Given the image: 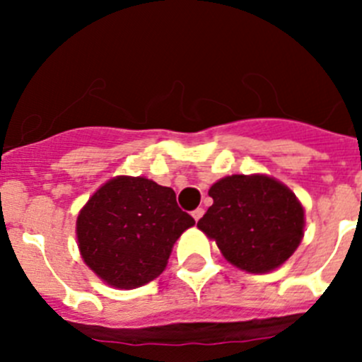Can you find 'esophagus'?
Listing matches in <instances>:
<instances>
[{
  "instance_id": "34e87169",
  "label": "esophagus",
  "mask_w": 362,
  "mask_h": 362,
  "mask_svg": "<svg viewBox=\"0 0 362 362\" xmlns=\"http://www.w3.org/2000/svg\"><path fill=\"white\" fill-rule=\"evenodd\" d=\"M203 214H204V210H203V208H196V210H194V211H192V217H194V221H196V222H198V221H199V218H202V217H203Z\"/></svg>"
}]
</instances>
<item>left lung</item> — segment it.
<instances>
[{"label": "left lung", "mask_w": 362, "mask_h": 362, "mask_svg": "<svg viewBox=\"0 0 362 362\" xmlns=\"http://www.w3.org/2000/svg\"><path fill=\"white\" fill-rule=\"evenodd\" d=\"M208 196L214 204L198 228L236 268L273 272L301 243L305 210L282 182L268 175H231L215 182Z\"/></svg>", "instance_id": "8db88e82"}]
</instances>
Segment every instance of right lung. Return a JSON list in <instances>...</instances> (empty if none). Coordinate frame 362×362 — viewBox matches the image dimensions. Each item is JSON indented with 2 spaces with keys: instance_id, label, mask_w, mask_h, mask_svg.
Wrapping results in <instances>:
<instances>
[{
  "instance_id": "1",
  "label": "right lung",
  "mask_w": 362,
  "mask_h": 362,
  "mask_svg": "<svg viewBox=\"0 0 362 362\" xmlns=\"http://www.w3.org/2000/svg\"><path fill=\"white\" fill-rule=\"evenodd\" d=\"M194 226L171 187L145 177L112 178L83 204L76 240L83 262L108 286L136 289L164 272L175 242Z\"/></svg>"
}]
</instances>
